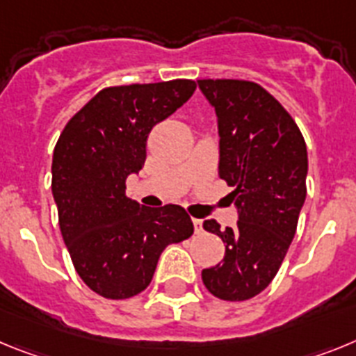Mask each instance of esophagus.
<instances>
[{
    "mask_svg": "<svg viewBox=\"0 0 356 356\" xmlns=\"http://www.w3.org/2000/svg\"><path fill=\"white\" fill-rule=\"evenodd\" d=\"M193 227H195V234H200L204 231L202 220L200 218H193Z\"/></svg>",
    "mask_w": 356,
    "mask_h": 356,
    "instance_id": "34e87169",
    "label": "esophagus"
}]
</instances>
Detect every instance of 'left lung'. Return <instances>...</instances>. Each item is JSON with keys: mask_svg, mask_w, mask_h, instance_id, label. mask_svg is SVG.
Segmentation results:
<instances>
[{"mask_svg": "<svg viewBox=\"0 0 356 356\" xmlns=\"http://www.w3.org/2000/svg\"><path fill=\"white\" fill-rule=\"evenodd\" d=\"M199 88L215 107L218 175L234 186L238 209L234 227L204 222L222 238L225 256L204 268L202 281L215 298L245 301L274 280L298 229L307 199V143L285 107L256 82L206 79Z\"/></svg>", "mask_w": 356, "mask_h": 356, "instance_id": "left-lung-1", "label": "left lung"}]
</instances>
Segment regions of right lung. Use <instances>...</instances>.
<instances>
[{
  "label": "right lung",
  "mask_w": 356,
  "mask_h": 356,
  "mask_svg": "<svg viewBox=\"0 0 356 356\" xmlns=\"http://www.w3.org/2000/svg\"><path fill=\"white\" fill-rule=\"evenodd\" d=\"M193 80L105 88L66 123L51 161L58 225L75 270L107 299L143 292L165 247L193 234L184 208H145L125 181L147 159V138L195 91Z\"/></svg>",
  "instance_id": "obj_1"
}]
</instances>
